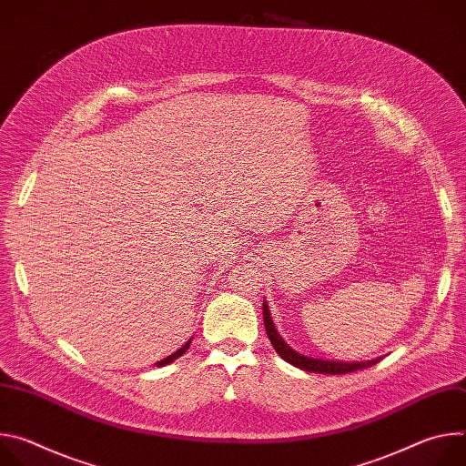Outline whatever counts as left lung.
<instances>
[{"mask_svg":"<svg viewBox=\"0 0 466 466\" xmlns=\"http://www.w3.org/2000/svg\"><path fill=\"white\" fill-rule=\"evenodd\" d=\"M263 324H265V331H268V338L271 341V345L275 347L277 354L280 358H284L288 363H291L293 367H299L302 370L308 372H320V374H347V372H354V370H361L367 367L376 365L381 358L370 360V361H354V363H345V361H328V360H315V358H306L299 352H295L293 349H289L286 345V341L279 336V331L273 324L271 319V311L268 308V304L263 302Z\"/></svg>","mask_w":466,"mask_h":466,"instance_id":"8db88e82","label":"left lung"}]
</instances>
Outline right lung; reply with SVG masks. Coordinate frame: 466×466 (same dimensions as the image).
I'll use <instances>...</instances> for the list:
<instances>
[{"instance_id": "1", "label": "right lung", "mask_w": 466, "mask_h": 466, "mask_svg": "<svg viewBox=\"0 0 466 466\" xmlns=\"http://www.w3.org/2000/svg\"><path fill=\"white\" fill-rule=\"evenodd\" d=\"M189 343H191V341H187V343H186V345H184V347H182V349H178V350H177V352H175V354H171V356H167V358H166V360H162V361H158V363H157V365H158V367H164V365H167V363H171V361H173V360H177V358H180V356H182V354H184V352H186V350H187V347H189Z\"/></svg>"}]
</instances>
